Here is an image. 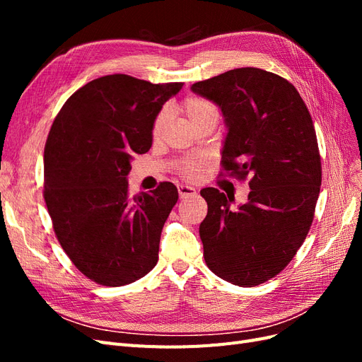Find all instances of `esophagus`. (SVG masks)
<instances>
[{"instance_id":"esophagus-1","label":"esophagus","mask_w":362,"mask_h":362,"mask_svg":"<svg viewBox=\"0 0 362 362\" xmlns=\"http://www.w3.org/2000/svg\"><path fill=\"white\" fill-rule=\"evenodd\" d=\"M178 193H180V198L185 199V198H192V196L196 194V190L190 185H178Z\"/></svg>"}]
</instances>
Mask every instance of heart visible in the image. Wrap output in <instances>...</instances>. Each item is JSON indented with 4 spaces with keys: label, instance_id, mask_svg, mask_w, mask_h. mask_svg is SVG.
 Returning a JSON list of instances; mask_svg holds the SVG:
<instances>
[{
    "label": "heart",
    "instance_id": "heart-1",
    "mask_svg": "<svg viewBox=\"0 0 362 362\" xmlns=\"http://www.w3.org/2000/svg\"><path fill=\"white\" fill-rule=\"evenodd\" d=\"M182 110H184L185 116L189 117L192 125L194 122H198V120H201V119L217 116L216 107L210 101L202 100V98H189V100L184 103ZM168 119H169V110L168 108H164V110L157 116L156 122H154V128H152V134H154V137H158L163 133V128L166 127ZM198 169H199V163L190 161V160L182 161L178 166V170L184 175L185 178L196 177Z\"/></svg>",
    "mask_w": 362,
    "mask_h": 362
}]
</instances>
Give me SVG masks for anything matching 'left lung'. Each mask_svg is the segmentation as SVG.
Segmentation results:
<instances>
[{"label":"left lung","mask_w":362,"mask_h":362,"mask_svg":"<svg viewBox=\"0 0 362 362\" xmlns=\"http://www.w3.org/2000/svg\"><path fill=\"white\" fill-rule=\"evenodd\" d=\"M190 89L223 115L225 170L250 180L247 202L237 208L214 187L201 190L205 262L234 286H259L293 259L313 223L322 163L311 115L291 83L258 68L228 71Z\"/></svg>","instance_id":"obj_1"}]
</instances>
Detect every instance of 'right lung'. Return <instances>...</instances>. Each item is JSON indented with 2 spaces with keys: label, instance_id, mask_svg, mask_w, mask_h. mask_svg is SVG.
<instances>
[{
  "label": "right lung",
  "instance_id": "right-lung-1",
  "mask_svg": "<svg viewBox=\"0 0 362 362\" xmlns=\"http://www.w3.org/2000/svg\"><path fill=\"white\" fill-rule=\"evenodd\" d=\"M182 86L105 75L76 90L51 127L43 196L54 231L75 267L101 286H127L157 264L178 190L161 182L131 198L128 173L134 156L151 149L164 103Z\"/></svg>",
  "mask_w": 362,
  "mask_h": 362
}]
</instances>
